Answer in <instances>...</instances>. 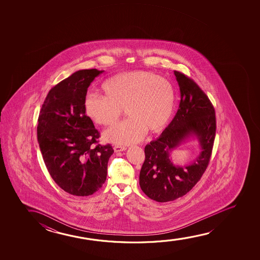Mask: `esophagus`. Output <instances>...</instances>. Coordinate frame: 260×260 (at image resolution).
Instances as JSON below:
<instances>
[{"label": "esophagus", "instance_id": "obj_1", "mask_svg": "<svg viewBox=\"0 0 260 260\" xmlns=\"http://www.w3.org/2000/svg\"><path fill=\"white\" fill-rule=\"evenodd\" d=\"M114 152H116V153H118V152H122V151H124V150H126V147H125V146H114Z\"/></svg>", "mask_w": 260, "mask_h": 260}]
</instances>
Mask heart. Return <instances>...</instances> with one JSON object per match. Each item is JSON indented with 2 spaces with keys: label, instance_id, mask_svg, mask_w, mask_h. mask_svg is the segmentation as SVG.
I'll return each mask as SVG.
<instances>
[{
  "label": "heart",
  "instance_id": "obj_1",
  "mask_svg": "<svg viewBox=\"0 0 260 260\" xmlns=\"http://www.w3.org/2000/svg\"><path fill=\"white\" fill-rule=\"evenodd\" d=\"M104 96L89 92L83 100L86 115L96 124L117 122L124 107L128 118L105 132L108 142L129 145L139 142L146 131L156 133L171 120L175 106L171 82L152 72H124L102 84Z\"/></svg>",
  "mask_w": 260,
  "mask_h": 260
}]
</instances>
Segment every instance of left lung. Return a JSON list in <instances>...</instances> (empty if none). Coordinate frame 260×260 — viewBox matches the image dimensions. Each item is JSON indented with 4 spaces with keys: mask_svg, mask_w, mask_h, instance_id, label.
<instances>
[{
    "mask_svg": "<svg viewBox=\"0 0 260 260\" xmlns=\"http://www.w3.org/2000/svg\"><path fill=\"white\" fill-rule=\"evenodd\" d=\"M181 100L178 112L161 135L145 147L146 159L139 174L143 192L159 203L186 194L199 181L210 162L216 135L213 105L193 80L174 71ZM196 135L202 152L187 167H176L170 153L185 139Z\"/></svg>",
    "mask_w": 260,
    "mask_h": 260,
    "instance_id": "8db88e82",
    "label": "left lung"
}]
</instances>
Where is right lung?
Masks as SVG:
<instances>
[{
	"label": "right lung",
	"mask_w": 260,
	"mask_h": 260,
	"mask_svg": "<svg viewBox=\"0 0 260 260\" xmlns=\"http://www.w3.org/2000/svg\"><path fill=\"white\" fill-rule=\"evenodd\" d=\"M104 71L75 72L50 89L40 111L37 139L51 178L64 192L93 194L107 179V164L114 149L101 146L83 100L93 80Z\"/></svg>",
	"instance_id": "obj_1"
}]
</instances>
